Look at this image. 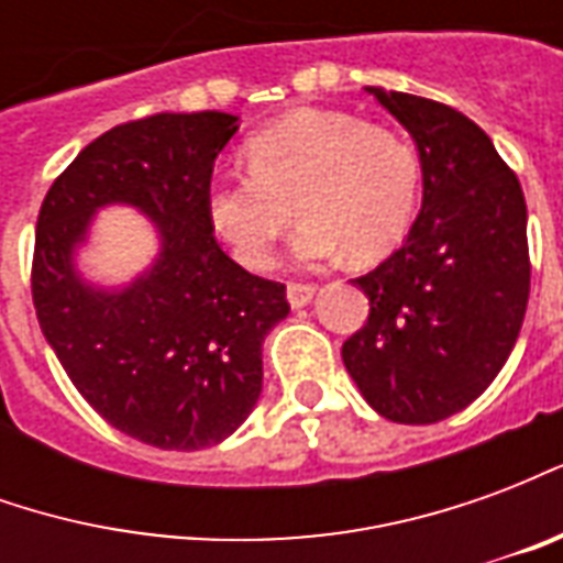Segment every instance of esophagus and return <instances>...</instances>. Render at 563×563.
I'll return each instance as SVG.
<instances>
[{
	"label": "esophagus",
	"mask_w": 563,
	"mask_h": 563,
	"mask_svg": "<svg viewBox=\"0 0 563 563\" xmlns=\"http://www.w3.org/2000/svg\"><path fill=\"white\" fill-rule=\"evenodd\" d=\"M313 292H317V286H313V283H289V286H286V298H289V305L292 307L310 305Z\"/></svg>",
	"instance_id": "1"
}]
</instances>
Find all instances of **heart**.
<instances>
[{
    "instance_id": "1",
    "label": "heart",
    "mask_w": 563,
    "mask_h": 563,
    "mask_svg": "<svg viewBox=\"0 0 563 563\" xmlns=\"http://www.w3.org/2000/svg\"><path fill=\"white\" fill-rule=\"evenodd\" d=\"M250 172L217 174L205 192L213 234L244 268H265L289 222L298 265H331L353 250L374 262L401 244L419 205L422 165L395 129L341 111H292L246 141Z\"/></svg>"
}]
</instances>
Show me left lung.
Masks as SVG:
<instances>
[{
    "label": "left lung",
    "instance_id": "8db88e82",
    "mask_svg": "<svg viewBox=\"0 0 563 563\" xmlns=\"http://www.w3.org/2000/svg\"><path fill=\"white\" fill-rule=\"evenodd\" d=\"M367 92L413 135L422 210L401 250L353 280L371 313L341 355L379 416L431 424L476 401L516 346L531 292L528 208L519 177L461 111Z\"/></svg>",
    "mask_w": 563,
    "mask_h": 563
}]
</instances>
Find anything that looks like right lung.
Masks as SVG:
<instances>
[{"label":"right lung","instance_id":"1","mask_svg":"<svg viewBox=\"0 0 563 563\" xmlns=\"http://www.w3.org/2000/svg\"><path fill=\"white\" fill-rule=\"evenodd\" d=\"M238 132L222 111L153 114L80 150L38 210L32 305L75 389L104 422L159 449L238 431L262 391V343L289 313L286 286L244 271L213 238L205 192ZM147 212L161 256L123 290L79 277L74 253L99 207Z\"/></svg>","mask_w":563,"mask_h":563}]
</instances>
